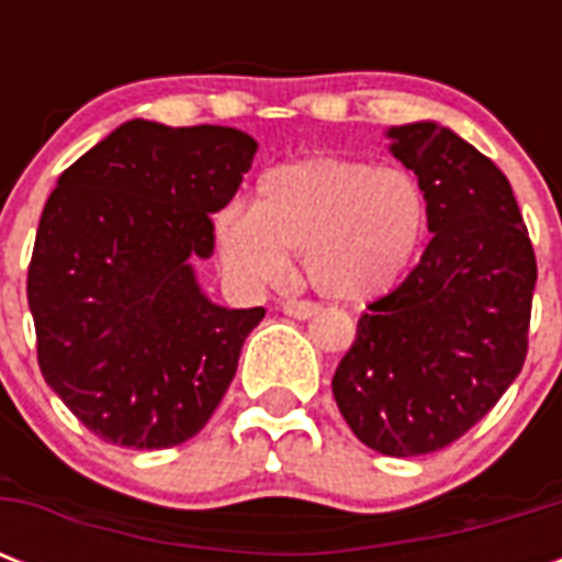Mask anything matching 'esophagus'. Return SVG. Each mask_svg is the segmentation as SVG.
I'll use <instances>...</instances> for the list:
<instances>
[{
    "instance_id": "esophagus-1",
    "label": "esophagus",
    "mask_w": 562,
    "mask_h": 562,
    "mask_svg": "<svg viewBox=\"0 0 562 562\" xmlns=\"http://www.w3.org/2000/svg\"><path fill=\"white\" fill-rule=\"evenodd\" d=\"M282 312L289 317H297V321H306V317L317 315V303H312V300H285L282 303Z\"/></svg>"
}]
</instances>
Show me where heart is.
Instances as JSON below:
<instances>
[{
	"label": "heart",
	"mask_w": 562,
	"mask_h": 562,
	"mask_svg": "<svg viewBox=\"0 0 562 562\" xmlns=\"http://www.w3.org/2000/svg\"><path fill=\"white\" fill-rule=\"evenodd\" d=\"M426 229L428 198L411 171L308 157L268 171L254 212H224L215 238L241 280L271 282L285 259H303L321 294L359 303L396 285Z\"/></svg>",
	"instance_id": "obj_1"
}]
</instances>
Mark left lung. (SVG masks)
<instances>
[{
    "mask_svg": "<svg viewBox=\"0 0 562 562\" xmlns=\"http://www.w3.org/2000/svg\"><path fill=\"white\" fill-rule=\"evenodd\" d=\"M435 233L417 268L359 317L333 393L361 443L414 458L454 443L528 356L537 256L510 180L435 122L393 127Z\"/></svg>",
    "mask_w": 562,
    "mask_h": 562,
    "instance_id": "8db88e82",
    "label": "left lung"
}]
</instances>
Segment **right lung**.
Returning <instances> with one entry per match:
<instances>
[{
    "label": "right lung",
    "mask_w": 562,
    "mask_h": 562,
    "mask_svg": "<svg viewBox=\"0 0 562 562\" xmlns=\"http://www.w3.org/2000/svg\"><path fill=\"white\" fill-rule=\"evenodd\" d=\"M256 143L236 127L125 122L60 175L29 265L37 364L108 443L169 449L206 426L265 308L203 297L192 259Z\"/></svg>",
    "instance_id": "1"
}]
</instances>
